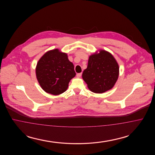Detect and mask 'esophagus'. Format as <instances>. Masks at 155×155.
<instances>
[{
	"instance_id": "obj_1",
	"label": "esophagus",
	"mask_w": 155,
	"mask_h": 155,
	"mask_svg": "<svg viewBox=\"0 0 155 155\" xmlns=\"http://www.w3.org/2000/svg\"><path fill=\"white\" fill-rule=\"evenodd\" d=\"M81 75H82V73H78V74H77V77L78 78L81 77Z\"/></svg>"
}]
</instances>
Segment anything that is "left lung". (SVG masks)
I'll use <instances>...</instances> for the list:
<instances>
[{"mask_svg": "<svg viewBox=\"0 0 155 155\" xmlns=\"http://www.w3.org/2000/svg\"><path fill=\"white\" fill-rule=\"evenodd\" d=\"M119 66L109 52L104 50L89 56L82 78L93 92L102 94L112 88L117 80Z\"/></svg>", "mask_w": 155, "mask_h": 155, "instance_id": "1", "label": "left lung"}]
</instances>
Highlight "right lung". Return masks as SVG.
<instances>
[{
    "label": "right lung",
    "mask_w": 155,
    "mask_h": 155,
    "mask_svg": "<svg viewBox=\"0 0 155 155\" xmlns=\"http://www.w3.org/2000/svg\"><path fill=\"white\" fill-rule=\"evenodd\" d=\"M75 74L74 65L67 54L58 49L45 53L36 67L37 78L41 88L54 95L64 92Z\"/></svg>",
    "instance_id": "1"
}]
</instances>
